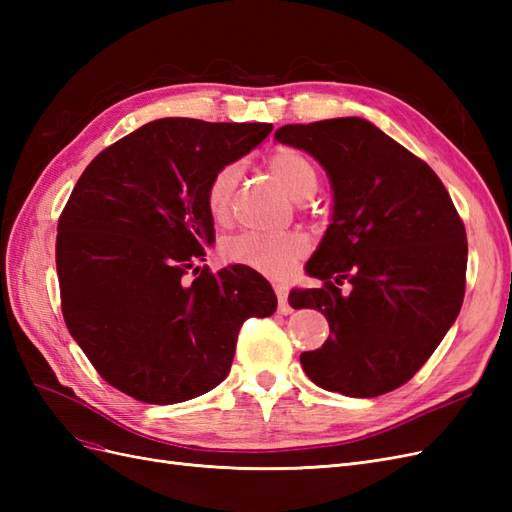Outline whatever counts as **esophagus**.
I'll return each instance as SVG.
<instances>
[{
	"mask_svg": "<svg viewBox=\"0 0 512 512\" xmlns=\"http://www.w3.org/2000/svg\"><path fill=\"white\" fill-rule=\"evenodd\" d=\"M273 288H275V294H277V309H280V314H290L292 312V307H290V303H288V288L284 286V284H273Z\"/></svg>",
	"mask_w": 512,
	"mask_h": 512,
	"instance_id": "34e87169",
	"label": "esophagus"
}]
</instances>
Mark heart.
Wrapping results in <instances>:
<instances>
[{
    "mask_svg": "<svg viewBox=\"0 0 512 512\" xmlns=\"http://www.w3.org/2000/svg\"><path fill=\"white\" fill-rule=\"evenodd\" d=\"M269 168L277 183L282 185L288 196L294 200H305L318 188V175L314 164L309 162L301 151L282 147L277 149ZM239 183V168L224 166L209 183L207 190V207L215 222H226L230 215L232 194ZM309 247V241L301 232H282V235H262V232H243L239 237H232L224 245V256L254 269L269 277H286L294 262H297Z\"/></svg>",
    "mask_w": 512,
    "mask_h": 512,
    "instance_id": "b5f03b06",
    "label": "heart"
}]
</instances>
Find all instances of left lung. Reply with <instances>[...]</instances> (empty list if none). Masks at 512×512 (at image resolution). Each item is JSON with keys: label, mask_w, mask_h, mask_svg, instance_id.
<instances>
[{"label": "left lung", "mask_w": 512, "mask_h": 512, "mask_svg": "<svg viewBox=\"0 0 512 512\" xmlns=\"http://www.w3.org/2000/svg\"><path fill=\"white\" fill-rule=\"evenodd\" d=\"M275 141L303 149L333 190L331 224L290 305L329 320L322 348L303 352L307 378L346 397L406 384L440 346L466 292L468 241L438 175L361 117L290 123ZM351 284L348 293L338 286Z\"/></svg>", "instance_id": "1"}]
</instances>
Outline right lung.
<instances>
[{
	"label": "right lung",
	"instance_id": "obj_1",
	"mask_svg": "<svg viewBox=\"0 0 512 512\" xmlns=\"http://www.w3.org/2000/svg\"><path fill=\"white\" fill-rule=\"evenodd\" d=\"M271 130L156 119L106 147L76 181L57 224L61 312L121 393L168 406L215 389L241 324L275 312L271 284L243 265L185 280L215 241L211 179Z\"/></svg>",
	"mask_w": 512,
	"mask_h": 512
}]
</instances>
